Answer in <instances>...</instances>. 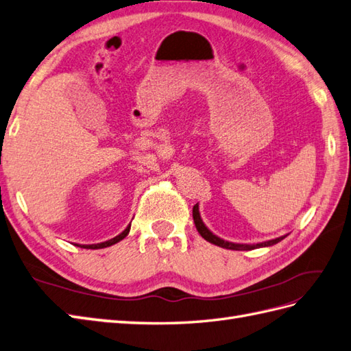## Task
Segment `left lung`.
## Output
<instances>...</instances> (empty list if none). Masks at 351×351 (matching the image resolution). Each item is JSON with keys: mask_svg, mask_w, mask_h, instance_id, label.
I'll use <instances>...</instances> for the list:
<instances>
[{"mask_svg": "<svg viewBox=\"0 0 351 351\" xmlns=\"http://www.w3.org/2000/svg\"><path fill=\"white\" fill-rule=\"evenodd\" d=\"M193 221H195V226L196 229H198V232L201 234V237L204 238V240H207L208 243L215 244V245H219V247H223V249H229V250H253V249H261V247H269V245H274L277 243H280L281 240H285V238L287 235H283V237H278L276 238V240H269V241H263V243H258V244H237V243H229V241H225L221 240V238H219L217 235H215L211 232V230L204 225V221L201 219V215H199V207L198 204L193 205Z\"/></svg>", "mask_w": 351, "mask_h": 351, "instance_id": "8db88e82", "label": "left lung"}]
</instances>
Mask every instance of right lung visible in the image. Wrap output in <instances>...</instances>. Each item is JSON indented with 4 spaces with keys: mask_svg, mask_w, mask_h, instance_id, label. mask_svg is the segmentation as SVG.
I'll return each instance as SVG.
<instances>
[{
    "mask_svg": "<svg viewBox=\"0 0 351 351\" xmlns=\"http://www.w3.org/2000/svg\"><path fill=\"white\" fill-rule=\"evenodd\" d=\"M130 229H131V225H128V228L123 230L122 234H119L117 237H114V238H111V240H108V241H104V243H99V244H75V245H79V247H82V249H104V247H110V245H113V244H116V243H119V241H122L123 238L130 234Z\"/></svg>",
    "mask_w": 351,
    "mask_h": 351,
    "instance_id": "add662e5",
    "label": "right lung"
}]
</instances>
